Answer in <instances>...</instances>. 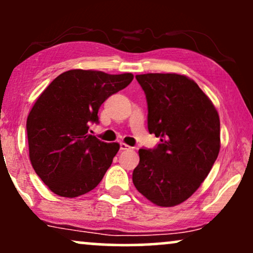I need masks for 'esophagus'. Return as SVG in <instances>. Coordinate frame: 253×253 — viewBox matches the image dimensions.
I'll return each instance as SVG.
<instances>
[{
    "mask_svg": "<svg viewBox=\"0 0 253 253\" xmlns=\"http://www.w3.org/2000/svg\"><path fill=\"white\" fill-rule=\"evenodd\" d=\"M130 149H132V147L128 146V145H127V144H125V143H120V150H121V151H125V150H130Z\"/></svg>",
    "mask_w": 253,
    "mask_h": 253,
    "instance_id": "esophagus-1",
    "label": "esophagus"
}]
</instances>
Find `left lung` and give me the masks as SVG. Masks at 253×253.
Listing matches in <instances>:
<instances>
[{"label":"left lung","instance_id":"left-lung-1","mask_svg":"<svg viewBox=\"0 0 253 253\" xmlns=\"http://www.w3.org/2000/svg\"><path fill=\"white\" fill-rule=\"evenodd\" d=\"M147 101L149 132L161 138L139 150L136 190L159 207H173L199 189L220 151V119L210 97L184 75H136Z\"/></svg>","mask_w":253,"mask_h":253}]
</instances>
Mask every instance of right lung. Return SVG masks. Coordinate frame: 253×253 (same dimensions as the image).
<instances>
[{"label": "right lung", "mask_w": 253, "mask_h": 253, "mask_svg": "<svg viewBox=\"0 0 253 253\" xmlns=\"http://www.w3.org/2000/svg\"><path fill=\"white\" fill-rule=\"evenodd\" d=\"M132 74L69 70L52 81L27 118L30 159L37 175L57 195L77 197L102 181L120 145L89 134L101 104L126 88Z\"/></svg>", "instance_id": "1"}]
</instances>
